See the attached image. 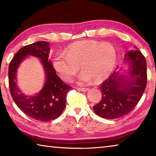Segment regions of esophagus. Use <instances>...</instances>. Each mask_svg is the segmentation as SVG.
<instances>
[{
    "instance_id": "1",
    "label": "esophagus",
    "mask_w": 156,
    "mask_h": 156,
    "mask_svg": "<svg viewBox=\"0 0 156 156\" xmlns=\"http://www.w3.org/2000/svg\"><path fill=\"white\" fill-rule=\"evenodd\" d=\"M78 90H80V91H88L89 90V88H79L78 89Z\"/></svg>"
}]
</instances>
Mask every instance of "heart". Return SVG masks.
Wrapping results in <instances>:
<instances>
[{"mask_svg":"<svg viewBox=\"0 0 156 156\" xmlns=\"http://www.w3.org/2000/svg\"><path fill=\"white\" fill-rule=\"evenodd\" d=\"M65 54H58L53 65L62 80L72 81L80 67V84L101 82L111 75L117 62V51L111 43L87 40L70 44Z\"/></svg>","mask_w":156,"mask_h":156,"instance_id":"obj_1","label":"heart"}]
</instances>
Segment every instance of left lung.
I'll return each instance as SVG.
<instances>
[{"label":"left lung","instance_id":"left-lung-1","mask_svg":"<svg viewBox=\"0 0 156 156\" xmlns=\"http://www.w3.org/2000/svg\"><path fill=\"white\" fill-rule=\"evenodd\" d=\"M135 49L125 55L126 62L129 63V76L115 72L100 84L102 100L93 107L100 117H122L131 112L140 100L147 85V62L138 47Z\"/></svg>","mask_w":156,"mask_h":156}]
</instances>
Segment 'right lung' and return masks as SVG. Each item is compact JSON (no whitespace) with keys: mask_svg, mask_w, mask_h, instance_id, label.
<instances>
[{"mask_svg":"<svg viewBox=\"0 0 156 156\" xmlns=\"http://www.w3.org/2000/svg\"><path fill=\"white\" fill-rule=\"evenodd\" d=\"M49 43L38 41L18 50L9 66V87L13 100L18 107L33 119L47 122L56 119L66 106L67 92L72 87L65 84L56 73L48 59ZM27 55L41 59L46 73V83L41 91L35 96H25L17 87L16 72L21 62Z\"/></svg>","mask_w":156,"mask_h":156,"instance_id":"1","label":"right lung"}]
</instances>
